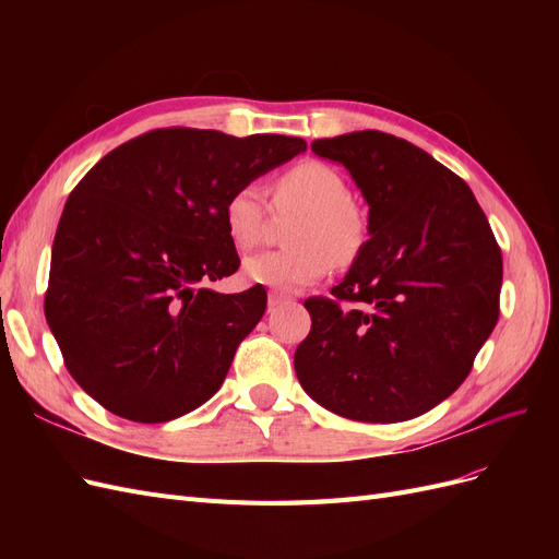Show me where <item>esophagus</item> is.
<instances>
[{"label": "esophagus", "mask_w": 559, "mask_h": 559, "mask_svg": "<svg viewBox=\"0 0 559 559\" xmlns=\"http://www.w3.org/2000/svg\"><path fill=\"white\" fill-rule=\"evenodd\" d=\"M292 300V296H286V294H282V292H270L267 294V308L273 310V308H280V306H284V302H289Z\"/></svg>", "instance_id": "1"}]
</instances>
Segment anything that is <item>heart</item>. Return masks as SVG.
I'll use <instances>...</instances> for the list:
<instances>
[{
	"instance_id": "heart-1",
	"label": "heart",
	"mask_w": 559,
	"mask_h": 559,
	"mask_svg": "<svg viewBox=\"0 0 559 559\" xmlns=\"http://www.w3.org/2000/svg\"><path fill=\"white\" fill-rule=\"evenodd\" d=\"M273 210L300 214L292 228L294 249L261 251L242 263V275L277 292H294L324 277L331 265L349 267L361 257L368 222L354 205L347 177L324 160H302L273 186ZM270 207L259 183H242L224 202V226L240 251L257 247L267 230Z\"/></svg>"
}]
</instances>
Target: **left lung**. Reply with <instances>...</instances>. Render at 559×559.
Here are the masks:
<instances>
[{
    "label": "left lung",
    "instance_id": "obj_1",
    "mask_svg": "<svg viewBox=\"0 0 559 559\" xmlns=\"http://www.w3.org/2000/svg\"><path fill=\"white\" fill-rule=\"evenodd\" d=\"M368 202L361 257L331 298H308L302 389L335 415L403 421L460 386L499 319L501 249L468 183L380 130L314 140Z\"/></svg>",
    "mask_w": 559,
    "mask_h": 559
}]
</instances>
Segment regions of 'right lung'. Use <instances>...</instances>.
Instances as JSON below:
<instances>
[{
    "label": "right lung",
    "mask_w": 559,
    "mask_h": 559,
    "mask_svg": "<svg viewBox=\"0 0 559 559\" xmlns=\"http://www.w3.org/2000/svg\"><path fill=\"white\" fill-rule=\"evenodd\" d=\"M286 134L160 128L99 160L67 198L44 312L79 386L109 413L158 425L214 396L267 294H216L240 257L224 202L306 151Z\"/></svg>",
    "instance_id": "add662e5"
}]
</instances>
